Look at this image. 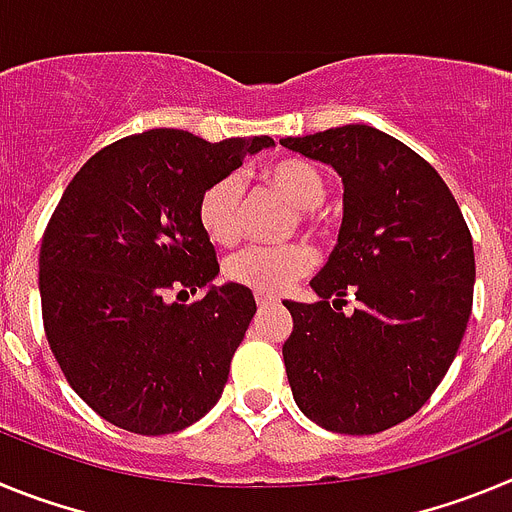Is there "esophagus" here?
Wrapping results in <instances>:
<instances>
[{"instance_id": "1", "label": "esophagus", "mask_w": 512, "mask_h": 512, "mask_svg": "<svg viewBox=\"0 0 512 512\" xmlns=\"http://www.w3.org/2000/svg\"><path fill=\"white\" fill-rule=\"evenodd\" d=\"M277 302V297H271V295H264V292H256V305L259 307H269Z\"/></svg>"}]
</instances>
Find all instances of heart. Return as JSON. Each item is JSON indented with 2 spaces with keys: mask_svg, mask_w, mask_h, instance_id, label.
<instances>
[{
  "mask_svg": "<svg viewBox=\"0 0 512 512\" xmlns=\"http://www.w3.org/2000/svg\"><path fill=\"white\" fill-rule=\"evenodd\" d=\"M264 179L289 205L305 210L307 223L320 228V220L312 212L325 197V179L318 166L302 158H284L264 171ZM243 192L246 187L238 174L220 176L202 192L197 217L207 238L217 246H233L241 238ZM312 269H315V253L302 243L253 246L225 261V277L230 282L253 289V292H264V295L284 292L289 284L307 277Z\"/></svg>",
  "mask_w": 512,
  "mask_h": 512,
  "instance_id": "b5f03b06",
  "label": "heart"
}]
</instances>
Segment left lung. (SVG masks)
I'll list each match as a JSON object with an SVG mask.
<instances>
[{
    "instance_id": "8db88e82",
    "label": "left lung",
    "mask_w": 512,
    "mask_h": 512,
    "mask_svg": "<svg viewBox=\"0 0 512 512\" xmlns=\"http://www.w3.org/2000/svg\"><path fill=\"white\" fill-rule=\"evenodd\" d=\"M279 143L343 184L338 246L310 282L320 302H284L289 387L325 431H387L423 408L459 351L472 315V235L438 171L382 130L343 125ZM346 296L360 302L351 316L340 312Z\"/></svg>"
}]
</instances>
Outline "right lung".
<instances>
[{
  "label": "right lung",
  "mask_w": 512,
  "mask_h": 512,
  "mask_svg": "<svg viewBox=\"0 0 512 512\" xmlns=\"http://www.w3.org/2000/svg\"><path fill=\"white\" fill-rule=\"evenodd\" d=\"M271 146L269 135L207 143L156 128L94 153L63 192L40 246L45 336L76 395L117 428L184 431L223 395L256 300L212 284L220 266L197 205ZM187 288L206 297L170 300Z\"/></svg>",
  "instance_id": "obj_1"
}]
</instances>
